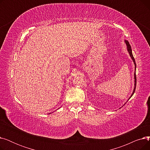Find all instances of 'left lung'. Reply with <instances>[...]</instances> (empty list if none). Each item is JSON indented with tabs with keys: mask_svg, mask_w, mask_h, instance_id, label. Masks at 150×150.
<instances>
[{
	"mask_svg": "<svg viewBox=\"0 0 150 150\" xmlns=\"http://www.w3.org/2000/svg\"><path fill=\"white\" fill-rule=\"evenodd\" d=\"M125 44H127V50L130 55V57L131 58L132 60L134 62V66H135V72H134V88L133 89V92L131 94V97L129 98V99H130V98L133 96V94L135 92V90H136V62H135V59H134V58L133 55H132V49H131V45H129V43L128 41L127 40H125ZM128 99V100H129Z\"/></svg>",
	"mask_w": 150,
	"mask_h": 150,
	"instance_id": "obj_1",
	"label": "left lung"
}]
</instances>
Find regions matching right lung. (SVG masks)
Segmentation results:
<instances>
[{"label":"right lung","instance_id":"right-lung-1","mask_svg":"<svg viewBox=\"0 0 150 150\" xmlns=\"http://www.w3.org/2000/svg\"><path fill=\"white\" fill-rule=\"evenodd\" d=\"M50 114H51V113H50Z\"/></svg>","mask_w":150,"mask_h":150}]
</instances>
